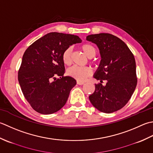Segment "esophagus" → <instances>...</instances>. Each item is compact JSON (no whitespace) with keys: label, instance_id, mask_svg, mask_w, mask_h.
<instances>
[{"label":"esophagus","instance_id":"34e87169","mask_svg":"<svg viewBox=\"0 0 153 153\" xmlns=\"http://www.w3.org/2000/svg\"><path fill=\"white\" fill-rule=\"evenodd\" d=\"M77 85H84V82H81V81H77Z\"/></svg>","mask_w":153,"mask_h":153}]
</instances>
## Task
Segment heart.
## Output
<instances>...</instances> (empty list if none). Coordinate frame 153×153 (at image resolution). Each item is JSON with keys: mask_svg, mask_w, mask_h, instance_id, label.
<instances>
[{"mask_svg": "<svg viewBox=\"0 0 153 153\" xmlns=\"http://www.w3.org/2000/svg\"><path fill=\"white\" fill-rule=\"evenodd\" d=\"M81 48L85 54L89 58L94 57L96 53V48L89 43L84 44ZM71 53H72V48L69 47L65 49L62 54V59L65 65H70L71 61ZM91 73L92 71L90 68L87 67H79L76 65L71 67L67 71L68 75L79 81H83L86 77L89 76Z\"/></svg>", "mask_w": 153, "mask_h": 153, "instance_id": "b5f03b06", "label": "heart"}]
</instances>
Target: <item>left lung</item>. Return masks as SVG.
Listing matches in <instances>:
<instances>
[{"instance_id": "1", "label": "left lung", "mask_w": 153, "mask_h": 153, "mask_svg": "<svg viewBox=\"0 0 153 153\" xmlns=\"http://www.w3.org/2000/svg\"><path fill=\"white\" fill-rule=\"evenodd\" d=\"M86 39L98 46L101 57L93 76L100 82L107 81L105 86L95 84L94 92L89 96L90 101L104 113L119 110L129 102L136 88L135 57L126 43L111 34H92Z\"/></svg>"}]
</instances>
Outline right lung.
Wrapping results in <instances>:
<instances>
[{
    "mask_svg": "<svg viewBox=\"0 0 153 153\" xmlns=\"http://www.w3.org/2000/svg\"><path fill=\"white\" fill-rule=\"evenodd\" d=\"M82 42L77 36L49 33L33 42L24 52L18 71V82L27 101L42 114L57 112L66 104L74 78L63 76V51L70 45ZM59 76L60 79H57Z\"/></svg>",
    "mask_w": 153,
    "mask_h": 153,
    "instance_id": "right-lung-1",
    "label": "right lung"
}]
</instances>
